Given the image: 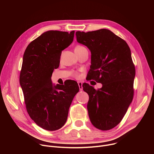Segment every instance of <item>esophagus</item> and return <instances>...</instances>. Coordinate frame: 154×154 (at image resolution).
<instances>
[{
	"label": "esophagus",
	"mask_w": 154,
	"mask_h": 154,
	"mask_svg": "<svg viewBox=\"0 0 154 154\" xmlns=\"http://www.w3.org/2000/svg\"><path fill=\"white\" fill-rule=\"evenodd\" d=\"M78 85H79V90L80 91H82L83 90V86H82V85H83V83L82 82H78Z\"/></svg>",
	"instance_id": "1"
}]
</instances>
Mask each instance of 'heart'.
<instances>
[{
    "mask_svg": "<svg viewBox=\"0 0 154 154\" xmlns=\"http://www.w3.org/2000/svg\"><path fill=\"white\" fill-rule=\"evenodd\" d=\"M85 49H86L85 47H83V46H80V45H78V46H77L75 47V51H80V50ZM74 74V75H75V77H78V76H79V73H78L77 72H75Z\"/></svg>",
    "mask_w": 154,
    "mask_h": 154,
    "instance_id": "b5f03b06",
    "label": "heart"
}]
</instances>
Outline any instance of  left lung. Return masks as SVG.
<instances>
[{
    "label": "left lung",
    "mask_w": 154,
    "mask_h": 154,
    "mask_svg": "<svg viewBox=\"0 0 154 154\" xmlns=\"http://www.w3.org/2000/svg\"><path fill=\"white\" fill-rule=\"evenodd\" d=\"M78 42L91 53L89 80L102 84L97 90L84 83L89 96L87 104L92 124L101 130L116 127L122 119L134 97L135 66L127 42L110 30L102 29L75 33Z\"/></svg>",
    "instance_id": "left-lung-1"
}]
</instances>
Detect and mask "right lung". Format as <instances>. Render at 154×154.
Segmentation results:
<instances>
[{
	"label": "right lung",
	"instance_id": "obj_1",
	"mask_svg": "<svg viewBox=\"0 0 154 154\" xmlns=\"http://www.w3.org/2000/svg\"><path fill=\"white\" fill-rule=\"evenodd\" d=\"M74 32H46L32 41L24 54L19 82L27 111L38 126L49 131L64 125L79 91L74 80H68L63 85H53L51 80L54 69L59 67L62 51L72 42Z\"/></svg>",
	"mask_w": 154,
	"mask_h": 154
}]
</instances>
